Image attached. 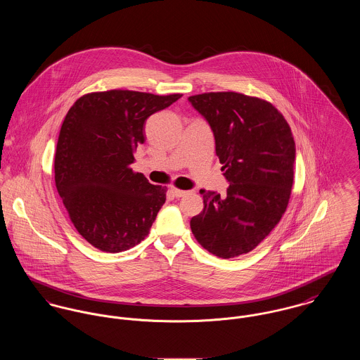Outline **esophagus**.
<instances>
[{
	"label": "esophagus",
	"instance_id": "1",
	"mask_svg": "<svg viewBox=\"0 0 360 360\" xmlns=\"http://www.w3.org/2000/svg\"><path fill=\"white\" fill-rule=\"evenodd\" d=\"M171 192H172V195L175 198H182V196H185L188 193L186 191H181V189H176V188H171Z\"/></svg>",
	"mask_w": 360,
	"mask_h": 360
}]
</instances>
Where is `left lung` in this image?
Returning <instances> with one entry per match:
<instances>
[{"label": "left lung", "mask_w": 360, "mask_h": 360, "mask_svg": "<svg viewBox=\"0 0 360 360\" xmlns=\"http://www.w3.org/2000/svg\"><path fill=\"white\" fill-rule=\"evenodd\" d=\"M189 102L208 121L215 153L231 184L207 192L191 229L208 252L233 258L254 250L279 224L294 181L295 142L268 101L239 92H205Z\"/></svg>", "instance_id": "8db88e82"}]
</instances>
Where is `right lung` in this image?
Segmentation results:
<instances>
[{
  "mask_svg": "<svg viewBox=\"0 0 360 360\" xmlns=\"http://www.w3.org/2000/svg\"><path fill=\"white\" fill-rule=\"evenodd\" d=\"M181 96L110 89L85 94L69 109L56 145L55 185L75 228L98 250L121 252L149 235L167 188L131 164L148 117Z\"/></svg>",
  "mask_w": 360,
  "mask_h": 360,
  "instance_id": "right-lung-1",
  "label": "right lung"
}]
</instances>
